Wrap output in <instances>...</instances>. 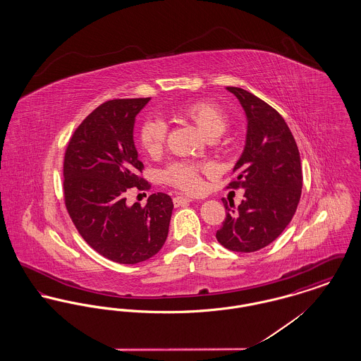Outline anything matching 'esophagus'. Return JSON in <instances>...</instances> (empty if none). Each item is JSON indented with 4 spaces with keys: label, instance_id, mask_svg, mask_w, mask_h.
Instances as JSON below:
<instances>
[{
    "label": "esophagus",
    "instance_id": "34e87169",
    "mask_svg": "<svg viewBox=\"0 0 361 361\" xmlns=\"http://www.w3.org/2000/svg\"><path fill=\"white\" fill-rule=\"evenodd\" d=\"M190 202H192V199L185 197V196H176V197L173 199V203H174V206L176 207L184 206V204L190 203Z\"/></svg>",
    "mask_w": 361,
    "mask_h": 361
}]
</instances>
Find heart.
I'll return each instance as SVG.
<instances>
[{
	"label": "heart",
	"mask_w": 361,
	"mask_h": 361,
	"mask_svg": "<svg viewBox=\"0 0 361 361\" xmlns=\"http://www.w3.org/2000/svg\"><path fill=\"white\" fill-rule=\"evenodd\" d=\"M180 118L192 121L204 137H221L227 128L228 119L221 106L211 102H193L177 111ZM139 143L142 149L152 157L158 155L166 140V124L158 119H147L139 128ZM212 172L208 164L174 162L164 172V178L177 188L195 192L202 187V174Z\"/></svg>",
	"instance_id": "b5f03b06"
}]
</instances>
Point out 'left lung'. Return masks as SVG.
<instances>
[{"label": "left lung", "instance_id": "1", "mask_svg": "<svg viewBox=\"0 0 361 361\" xmlns=\"http://www.w3.org/2000/svg\"><path fill=\"white\" fill-rule=\"evenodd\" d=\"M246 115L245 147L233 172L231 188L245 189L235 208L226 207L224 226L216 240L228 250L250 253L274 240L291 222L302 195L300 155L291 131L271 105L245 89L226 87Z\"/></svg>", "mask_w": 361, "mask_h": 361}]
</instances>
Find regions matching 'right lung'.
I'll use <instances>...</instances> for the list:
<instances>
[{"label": "right lung", "instance_id": "right-lung-1", "mask_svg": "<svg viewBox=\"0 0 361 361\" xmlns=\"http://www.w3.org/2000/svg\"><path fill=\"white\" fill-rule=\"evenodd\" d=\"M146 99L111 100L86 116L70 139L63 162L65 203L78 233L108 259L137 264L164 246L172 197L153 193L147 204H127L128 189L149 188L137 174L134 126Z\"/></svg>", "mask_w": 361, "mask_h": 361}]
</instances>
